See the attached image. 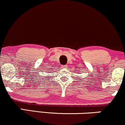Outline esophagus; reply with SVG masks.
Wrapping results in <instances>:
<instances>
[{
	"mask_svg": "<svg viewBox=\"0 0 125 125\" xmlns=\"http://www.w3.org/2000/svg\"><path fill=\"white\" fill-rule=\"evenodd\" d=\"M62 67L63 68H66L67 67V65H62Z\"/></svg>",
	"mask_w": 125,
	"mask_h": 125,
	"instance_id": "34e87169",
	"label": "esophagus"
}]
</instances>
